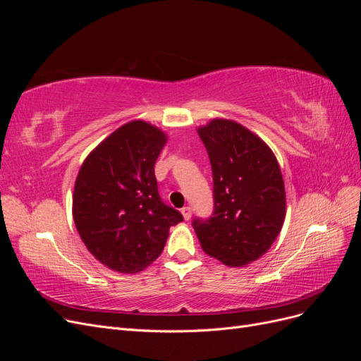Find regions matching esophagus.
I'll return each instance as SVG.
<instances>
[{"label": "esophagus", "mask_w": 361, "mask_h": 361, "mask_svg": "<svg viewBox=\"0 0 361 361\" xmlns=\"http://www.w3.org/2000/svg\"><path fill=\"white\" fill-rule=\"evenodd\" d=\"M182 215H183V218H185V220H190V218H191V215H192V209H191V207L190 206H185V207H182Z\"/></svg>", "instance_id": "34e87169"}]
</instances>
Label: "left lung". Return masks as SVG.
Instances as JSON below:
<instances>
[{
    "label": "left lung",
    "instance_id": "obj_1",
    "mask_svg": "<svg viewBox=\"0 0 361 361\" xmlns=\"http://www.w3.org/2000/svg\"><path fill=\"white\" fill-rule=\"evenodd\" d=\"M214 179V214L194 218L206 255L228 267L264 256L286 215L285 182L267 143L233 120L214 118L199 128Z\"/></svg>",
    "mask_w": 361,
    "mask_h": 361
}]
</instances>
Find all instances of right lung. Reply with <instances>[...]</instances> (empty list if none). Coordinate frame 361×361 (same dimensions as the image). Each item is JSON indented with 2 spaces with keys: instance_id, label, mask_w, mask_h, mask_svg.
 <instances>
[{
  "instance_id": "obj_1",
  "label": "right lung",
  "mask_w": 361,
  "mask_h": 361,
  "mask_svg": "<svg viewBox=\"0 0 361 361\" xmlns=\"http://www.w3.org/2000/svg\"><path fill=\"white\" fill-rule=\"evenodd\" d=\"M167 135L143 120L116 129L85 158L76 176L72 214L87 250L110 269L134 274L164 250L183 220L159 197L155 162Z\"/></svg>"
}]
</instances>
